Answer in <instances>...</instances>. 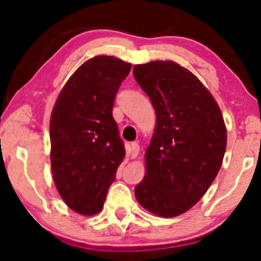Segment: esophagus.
<instances>
[{
    "label": "esophagus",
    "mask_w": 261,
    "mask_h": 261,
    "mask_svg": "<svg viewBox=\"0 0 261 261\" xmlns=\"http://www.w3.org/2000/svg\"><path fill=\"white\" fill-rule=\"evenodd\" d=\"M139 151H140V146H139L138 143H132L130 144V157L135 158L139 154Z\"/></svg>",
    "instance_id": "obj_1"
}]
</instances>
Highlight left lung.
Wrapping results in <instances>:
<instances>
[{"label":"left lung","mask_w":261,"mask_h":261,"mask_svg":"<svg viewBox=\"0 0 261 261\" xmlns=\"http://www.w3.org/2000/svg\"><path fill=\"white\" fill-rule=\"evenodd\" d=\"M133 74L157 115L135 198L154 215L175 217L197 204L217 176L226 147L224 120L208 90L180 64L152 61L134 66Z\"/></svg>","instance_id":"obj_1"}]
</instances>
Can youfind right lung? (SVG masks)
<instances>
[{"instance_id": "right-lung-1", "label": "right lung", "mask_w": 261, "mask_h": 261, "mask_svg": "<svg viewBox=\"0 0 261 261\" xmlns=\"http://www.w3.org/2000/svg\"><path fill=\"white\" fill-rule=\"evenodd\" d=\"M130 67L113 56L86 61L67 81L54 107V182L63 201L80 215L100 211L126 153L113 107Z\"/></svg>"}]
</instances>
